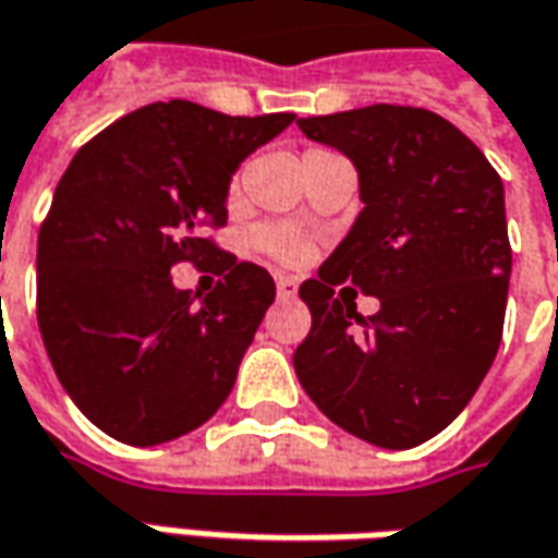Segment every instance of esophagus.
<instances>
[{
    "label": "esophagus",
    "instance_id": "esophagus-1",
    "mask_svg": "<svg viewBox=\"0 0 558 558\" xmlns=\"http://www.w3.org/2000/svg\"><path fill=\"white\" fill-rule=\"evenodd\" d=\"M275 283H278V296L290 299L299 293V280L290 278V275H278V280H275Z\"/></svg>",
    "mask_w": 558,
    "mask_h": 558
}]
</instances>
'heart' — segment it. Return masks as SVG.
Segmentation results:
<instances>
[{"instance_id":"heart-1","label":"heart","mask_w":558,"mask_h":558,"mask_svg":"<svg viewBox=\"0 0 558 558\" xmlns=\"http://www.w3.org/2000/svg\"><path fill=\"white\" fill-rule=\"evenodd\" d=\"M317 157H333V150H327V147H308L302 154V163H312ZM238 191H241V179L234 175L231 179V197H238ZM253 243H256V250L265 253L268 259L283 262V265H296V262L308 259V253H312L308 234L299 231V228H290V225H262L259 231L253 234Z\"/></svg>"}]
</instances>
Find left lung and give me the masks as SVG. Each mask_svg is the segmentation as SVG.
<instances>
[{
  "instance_id": "obj_1",
  "label": "left lung",
  "mask_w": 558,
  "mask_h": 558,
  "mask_svg": "<svg viewBox=\"0 0 558 558\" xmlns=\"http://www.w3.org/2000/svg\"><path fill=\"white\" fill-rule=\"evenodd\" d=\"M299 129L357 169L364 209L299 287L312 330L299 383L345 433L404 451L470 404L504 337L512 250L504 182L470 138L426 107L371 105ZM349 279L380 299L356 315Z\"/></svg>"
}]
</instances>
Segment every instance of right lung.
<instances>
[{"mask_svg": "<svg viewBox=\"0 0 558 558\" xmlns=\"http://www.w3.org/2000/svg\"><path fill=\"white\" fill-rule=\"evenodd\" d=\"M296 113L228 117L157 101L76 150L36 250V317L73 404L110 438L147 448L203 426L275 302V280L209 231L228 225L231 172ZM216 260L209 294L171 268Z\"/></svg>", "mask_w": 558, "mask_h": 558, "instance_id": "right-lung-1", "label": "right lung"}]
</instances>
